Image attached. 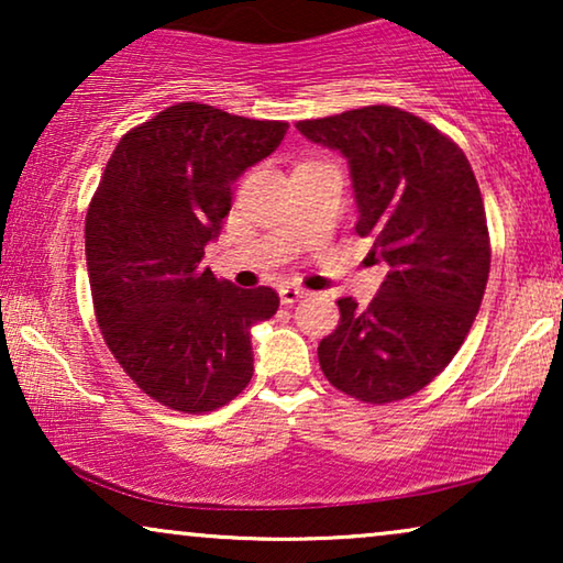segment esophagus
<instances>
[{
  "instance_id": "1",
  "label": "esophagus",
  "mask_w": 563,
  "mask_h": 563,
  "mask_svg": "<svg viewBox=\"0 0 563 563\" xmlns=\"http://www.w3.org/2000/svg\"><path fill=\"white\" fill-rule=\"evenodd\" d=\"M307 295L305 289L295 287V284H284V287H279V297H282V305H295L299 302Z\"/></svg>"
}]
</instances>
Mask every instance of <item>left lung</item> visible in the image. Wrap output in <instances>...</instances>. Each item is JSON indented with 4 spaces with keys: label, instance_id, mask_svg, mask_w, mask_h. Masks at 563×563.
I'll return each instance as SVG.
<instances>
[{
    "label": "left lung",
    "instance_id": "8db88e82",
    "mask_svg": "<svg viewBox=\"0 0 563 563\" xmlns=\"http://www.w3.org/2000/svg\"><path fill=\"white\" fill-rule=\"evenodd\" d=\"M307 141L349 158L361 238L389 266L361 310L338 299V328L318 345L335 389L384 405L435 379L472 330L489 279V230L464 151L412 112L387 104L302 120Z\"/></svg>",
    "mask_w": 563,
    "mask_h": 563
}]
</instances>
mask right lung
I'll use <instances>...</instances> for the list:
<instances>
[{
  "instance_id": "1",
  "label": "right lung",
  "mask_w": 563,
  "mask_h": 563,
  "mask_svg": "<svg viewBox=\"0 0 563 563\" xmlns=\"http://www.w3.org/2000/svg\"><path fill=\"white\" fill-rule=\"evenodd\" d=\"M287 122L179 102L120 137L87 210V268L102 338L130 379L179 412H212L249 387L251 328L279 310L202 266L230 184L272 156Z\"/></svg>"
}]
</instances>
